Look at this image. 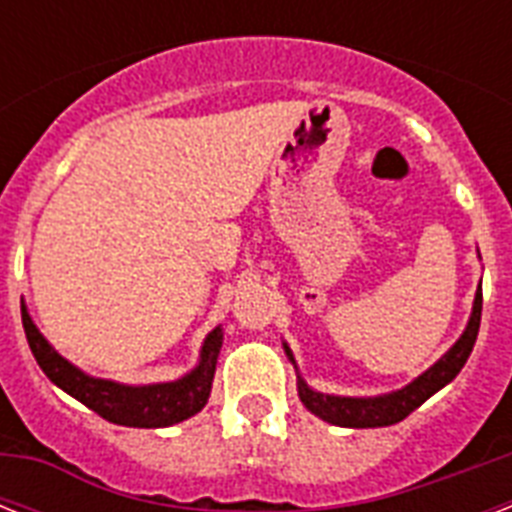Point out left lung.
Masks as SVG:
<instances>
[{
  "label": "left lung",
  "mask_w": 512,
  "mask_h": 512,
  "mask_svg": "<svg viewBox=\"0 0 512 512\" xmlns=\"http://www.w3.org/2000/svg\"><path fill=\"white\" fill-rule=\"evenodd\" d=\"M481 308H484V295H481V287H478L468 329L462 332L460 340L454 342V348L438 364L430 366L428 372L420 374L406 388L377 398H342L316 393L300 380V401L308 406V412H313L321 420L332 422V425H340V428H385V425H396L404 417H409L417 406L425 404L436 390L444 388L446 382H452L460 374L468 356L473 353V345H476L478 327H481ZM287 356L289 361H295L289 348Z\"/></svg>",
  "instance_id": "left-lung-1"
}]
</instances>
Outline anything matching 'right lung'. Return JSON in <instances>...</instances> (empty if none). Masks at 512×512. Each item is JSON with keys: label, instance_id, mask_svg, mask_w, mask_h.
Here are the masks:
<instances>
[{"label": "right lung", "instance_id": "add662e5", "mask_svg": "<svg viewBox=\"0 0 512 512\" xmlns=\"http://www.w3.org/2000/svg\"><path fill=\"white\" fill-rule=\"evenodd\" d=\"M23 316V329H26L28 348L34 353L36 364L50 377L58 388H63L68 396L90 406L92 412L100 414L103 420L114 425H127V428H167L175 422H183L204 409L212 390V377H215V364L220 345H223V332L220 327L212 329L201 348V361L191 374L183 380L162 382V385H119L111 380H98L90 374L79 372L74 364L58 356L50 348V342L39 335L34 321L20 308Z\"/></svg>", "mask_w": 512, "mask_h": 512}]
</instances>
